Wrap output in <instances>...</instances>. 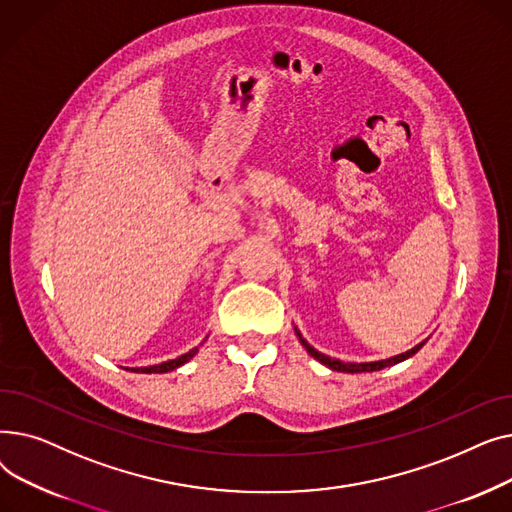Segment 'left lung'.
<instances>
[{"label": "left lung", "mask_w": 512, "mask_h": 512, "mask_svg": "<svg viewBox=\"0 0 512 512\" xmlns=\"http://www.w3.org/2000/svg\"><path fill=\"white\" fill-rule=\"evenodd\" d=\"M294 334L299 336V340H301V344L305 346V351L315 359V361H319L321 365H326L328 369H332V371H340V373H365V371H380V369H384V367H392V365H396V363H402V361H407L409 357H413L419 348L425 344V340L423 342H419L417 346H413L411 351H407V353H400V355H396V357H390V359H382V361H369V363H344V361H340V359H332V357H328V355H324V353H319V351H315V348L301 336V332H299V328H294Z\"/></svg>", "instance_id": "8db88e82"}]
</instances>
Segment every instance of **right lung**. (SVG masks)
<instances>
[{
	"instance_id": "add662e5",
	"label": "right lung",
	"mask_w": 512,
	"mask_h": 512,
	"mask_svg": "<svg viewBox=\"0 0 512 512\" xmlns=\"http://www.w3.org/2000/svg\"><path fill=\"white\" fill-rule=\"evenodd\" d=\"M197 353H199V346L191 348V351L184 353V355H180L178 359H172V361H166V363H159V365H147V367H124V369L132 371V373H168V371H174V369L182 367L184 363L191 361Z\"/></svg>"
}]
</instances>
